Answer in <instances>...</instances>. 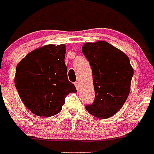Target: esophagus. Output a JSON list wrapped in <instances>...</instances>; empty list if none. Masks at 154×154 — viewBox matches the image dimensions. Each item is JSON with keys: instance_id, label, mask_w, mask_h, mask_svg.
Listing matches in <instances>:
<instances>
[{"instance_id": "esophagus-1", "label": "esophagus", "mask_w": 154, "mask_h": 154, "mask_svg": "<svg viewBox=\"0 0 154 154\" xmlns=\"http://www.w3.org/2000/svg\"><path fill=\"white\" fill-rule=\"evenodd\" d=\"M74 85H75L77 90L78 91L79 88H80V83H79V82H74Z\"/></svg>"}]
</instances>
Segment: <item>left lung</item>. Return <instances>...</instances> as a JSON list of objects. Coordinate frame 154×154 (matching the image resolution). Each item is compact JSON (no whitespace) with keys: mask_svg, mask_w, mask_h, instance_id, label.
Listing matches in <instances>:
<instances>
[{"mask_svg":"<svg viewBox=\"0 0 154 154\" xmlns=\"http://www.w3.org/2000/svg\"><path fill=\"white\" fill-rule=\"evenodd\" d=\"M82 52L90 63L95 99L85 109L92 116L107 118L122 107L129 94L134 75L129 58L107 42L86 43Z\"/></svg>","mask_w":154,"mask_h":154,"instance_id":"8db88e82","label":"left lung"}]
</instances>
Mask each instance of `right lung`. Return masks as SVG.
I'll use <instances>...</instances> for the list:
<instances>
[{
	"mask_svg": "<svg viewBox=\"0 0 154 154\" xmlns=\"http://www.w3.org/2000/svg\"><path fill=\"white\" fill-rule=\"evenodd\" d=\"M64 45H48L28 53L16 68L14 83L22 102L33 114L50 117L61 111L66 96L77 92L69 82Z\"/></svg>",
	"mask_w": 154,
	"mask_h": 154,
	"instance_id": "right-lung-1",
	"label": "right lung"
}]
</instances>
